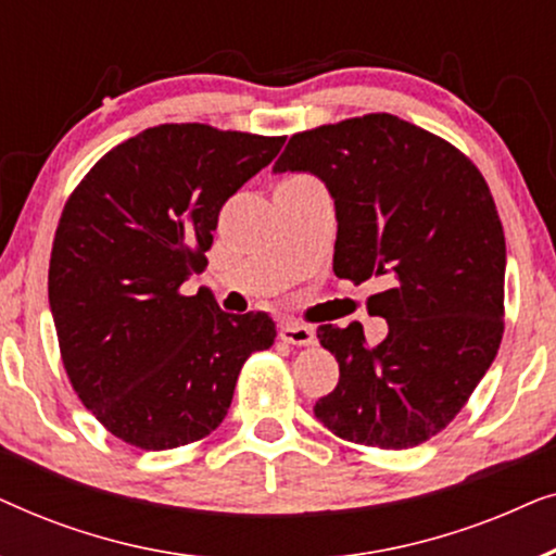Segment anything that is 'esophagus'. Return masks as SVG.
<instances>
[{"instance_id":"obj_1","label":"esophagus","mask_w":556,"mask_h":556,"mask_svg":"<svg viewBox=\"0 0 556 556\" xmlns=\"http://www.w3.org/2000/svg\"><path fill=\"white\" fill-rule=\"evenodd\" d=\"M280 339L293 346H311L316 344V331L311 329V326H303L299 321H286L280 326Z\"/></svg>"}]
</instances>
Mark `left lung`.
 I'll return each instance as SVG.
<instances>
[{
  "mask_svg": "<svg viewBox=\"0 0 556 556\" xmlns=\"http://www.w3.org/2000/svg\"><path fill=\"white\" fill-rule=\"evenodd\" d=\"M276 172H311L337 204L333 273L364 283L387 318L382 344L362 324L318 326L337 390L314 413L333 435L402 451L445 430L504 337L506 238L478 166L451 141L392 113L293 134Z\"/></svg>",
  "mask_w": 556,
  "mask_h": 556,
  "instance_id": "left-lung-1",
  "label": "left lung"
}]
</instances>
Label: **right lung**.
Segmentation results:
<instances>
[{"label":"right lung","instance_id":"add662e5","mask_svg":"<svg viewBox=\"0 0 556 556\" xmlns=\"http://www.w3.org/2000/svg\"><path fill=\"white\" fill-rule=\"evenodd\" d=\"M286 136L162 124L98 159L67 197L48 291L60 356L83 405L141 451L207 438L230 409L268 314H223L181 283L207 268L223 204Z\"/></svg>","mask_w":556,"mask_h":556}]
</instances>
